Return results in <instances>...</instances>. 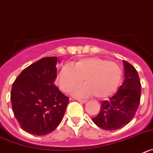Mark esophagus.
I'll return each instance as SVG.
<instances>
[{"label":"esophagus","instance_id":"1","mask_svg":"<svg viewBox=\"0 0 153 153\" xmlns=\"http://www.w3.org/2000/svg\"><path fill=\"white\" fill-rule=\"evenodd\" d=\"M77 100L80 102H83V103H85L86 102V100H83V99H77Z\"/></svg>","mask_w":153,"mask_h":153}]
</instances>
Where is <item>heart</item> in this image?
Here are the masks:
<instances>
[{
	"instance_id": "b5f03b06",
	"label": "heart",
	"mask_w": 153,
	"mask_h": 153,
	"mask_svg": "<svg viewBox=\"0 0 153 153\" xmlns=\"http://www.w3.org/2000/svg\"><path fill=\"white\" fill-rule=\"evenodd\" d=\"M122 70L117 63L99 57L80 59L73 64L63 65L57 76L59 86L65 93H70L84 79L85 84L74 92L76 97L94 95L102 99L111 96L118 88Z\"/></svg>"
}]
</instances>
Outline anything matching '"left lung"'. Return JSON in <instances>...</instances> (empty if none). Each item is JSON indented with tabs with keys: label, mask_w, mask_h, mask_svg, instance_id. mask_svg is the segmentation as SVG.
<instances>
[{
	"label": "left lung",
	"mask_w": 153,
	"mask_h": 153,
	"mask_svg": "<svg viewBox=\"0 0 153 153\" xmlns=\"http://www.w3.org/2000/svg\"><path fill=\"white\" fill-rule=\"evenodd\" d=\"M125 79L117 93L109 100L101 102L100 113L93 123L101 129L116 130L125 126L133 119L141 97V83L135 67L123 60Z\"/></svg>",
	"instance_id": "obj_1"
}]
</instances>
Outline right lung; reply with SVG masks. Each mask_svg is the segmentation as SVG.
<instances>
[{
    "label": "right lung",
    "instance_id": "add662e5",
    "mask_svg": "<svg viewBox=\"0 0 153 153\" xmlns=\"http://www.w3.org/2000/svg\"><path fill=\"white\" fill-rule=\"evenodd\" d=\"M56 56L44 57L24 69L12 85V110L21 129L36 136L54 130L61 122L69 97L54 84Z\"/></svg>",
    "mask_w": 153,
    "mask_h": 153
}]
</instances>
